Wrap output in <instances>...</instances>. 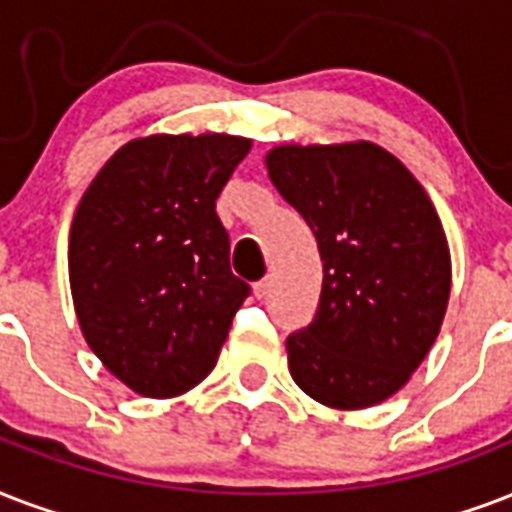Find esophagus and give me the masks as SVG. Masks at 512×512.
Returning <instances> with one entry per match:
<instances>
[{
	"mask_svg": "<svg viewBox=\"0 0 512 512\" xmlns=\"http://www.w3.org/2000/svg\"><path fill=\"white\" fill-rule=\"evenodd\" d=\"M269 288H272V280L269 277H261L259 283L253 285V293H256V299H264L269 293Z\"/></svg>",
	"mask_w": 512,
	"mask_h": 512,
	"instance_id": "1",
	"label": "esophagus"
}]
</instances>
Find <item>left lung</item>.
Returning a JSON list of instances; mask_svg holds the SVG:
<instances>
[{"label": "left lung", "mask_w": 512, "mask_h": 512, "mask_svg": "<svg viewBox=\"0 0 512 512\" xmlns=\"http://www.w3.org/2000/svg\"><path fill=\"white\" fill-rule=\"evenodd\" d=\"M267 170L323 259L318 312L285 339L293 382L331 408L382 403L425 360L449 304V245L433 202L368 141L277 146Z\"/></svg>", "instance_id": "obj_1"}]
</instances>
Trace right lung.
<instances>
[{
	"mask_svg": "<svg viewBox=\"0 0 512 512\" xmlns=\"http://www.w3.org/2000/svg\"><path fill=\"white\" fill-rule=\"evenodd\" d=\"M248 138L130 141L87 186L69 235L74 310L90 350L130 390L173 398L219 360L251 285L232 275L216 200Z\"/></svg>",
	"mask_w": 512,
	"mask_h": 512,
	"instance_id": "1",
	"label": "right lung"
}]
</instances>
